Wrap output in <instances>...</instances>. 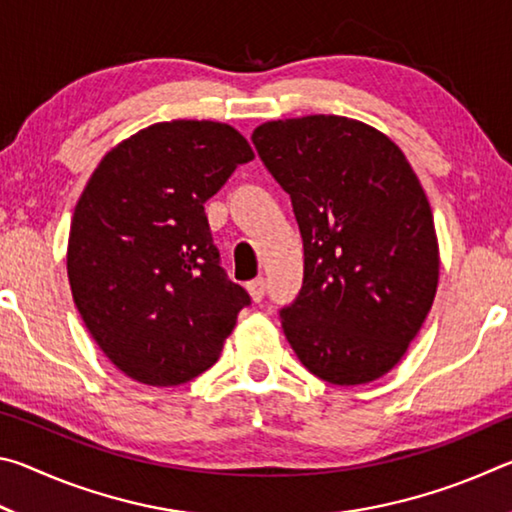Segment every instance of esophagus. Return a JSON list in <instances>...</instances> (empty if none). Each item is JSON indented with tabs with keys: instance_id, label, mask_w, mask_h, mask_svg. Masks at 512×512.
Instances as JSON below:
<instances>
[{
	"instance_id": "1",
	"label": "esophagus",
	"mask_w": 512,
	"mask_h": 512,
	"mask_svg": "<svg viewBox=\"0 0 512 512\" xmlns=\"http://www.w3.org/2000/svg\"><path fill=\"white\" fill-rule=\"evenodd\" d=\"M246 289H248V293H250V298H253L255 302H262L264 291H266L264 277H257V280H250V282L246 284Z\"/></svg>"
}]
</instances>
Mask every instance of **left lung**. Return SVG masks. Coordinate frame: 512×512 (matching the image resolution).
Wrapping results in <instances>:
<instances>
[{
    "instance_id": "obj_1",
    "label": "left lung",
    "mask_w": 512,
    "mask_h": 512,
    "mask_svg": "<svg viewBox=\"0 0 512 512\" xmlns=\"http://www.w3.org/2000/svg\"><path fill=\"white\" fill-rule=\"evenodd\" d=\"M253 144L291 196L305 275L282 327L311 375L354 386L386 375L420 332L438 287V241L404 153L336 115L266 121Z\"/></svg>"
}]
</instances>
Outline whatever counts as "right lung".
<instances>
[{"label":"right lung","mask_w":512,"mask_h":512,"mask_svg":"<svg viewBox=\"0 0 512 512\" xmlns=\"http://www.w3.org/2000/svg\"><path fill=\"white\" fill-rule=\"evenodd\" d=\"M255 158L219 121H162L115 146L74 210L67 275L103 354L149 386L212 368L250 296L228 277L205 201Z\"/></svg>","instance_id":"right-lung-1"}]
</instances>
